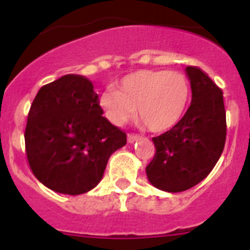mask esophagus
I'll list each match as a JSON object with an SVG mask.
<instances>
[{
  "label": "esophagus",
  "mask_w": 250,
  "mask_h": 250,
  "mask_svg": "<svg viewBox=\"0 0 250 250\" xmlns=\"http://www.w3.org/2000/svg\"><path fill=\"white\" fill-rule=\"evenodd\" d=\"M141 136L140 135H138V134H129V135H127V141H129V143H135L136 140H139V139H140Z\"/></svg>",
  "instance_id": "1"
}]
</instances>
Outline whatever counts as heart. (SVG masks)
Masks as SVG:
<instances>
[{"instance_id": "1", "label": "heart", "mask_w": 250, "mask_h": 250, "mask_svg": "<svg viewBox=\"0 0 250 250\" xmlns=\"http://www.w3.org/2000/svg\"><path fill=\"white\" fill-rule=\"evenodd\" d=\"M189 96V80L182 72L140 70L124 76L116 90H106L100 105L116 125L129 120L136 110V119L143 126L164 132L183 118Z\"/></svg>"}]
</instances>
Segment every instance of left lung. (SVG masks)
<instances>
[{"mask_svg": "<svg viewBox=\"0 0 250 250\" xmlns=\"http://www.w3.org/2000/svg\"><path fill=\"white\" fill-rule=\"evenodd\" d=\"M191 104L182 120L152 138L155 155L146 167L149 182L179 193L199 184L219 160L227 139L223 91L202 68L188 66Z\"/></svg>", "mask_w": 250, "mask_h": 250, "instance_id": "left-lung-1", "label": "left lung"}]
</instances>
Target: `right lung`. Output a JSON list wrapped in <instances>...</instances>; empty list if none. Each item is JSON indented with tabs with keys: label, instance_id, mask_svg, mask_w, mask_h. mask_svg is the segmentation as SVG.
<instances>
[{
	"label": "right lung",
	"instance_id": "obj_1",
	"mask_svg": "<svg viewBox=\"0 0 250 250\" xmlns=\"http://www.w3.org/2000/svg\"><path fill=\"white\" fill-rule=\"evenodd\" d=\"M98 98L89 79L65 75L43 85L31 104L26 155L31 171L51 190H91L110 155L126 144V132L104 118Z\"/></svg>",
	"mask_w": 250,
	"mask_h": 250
}]
</instances>
